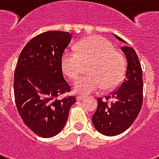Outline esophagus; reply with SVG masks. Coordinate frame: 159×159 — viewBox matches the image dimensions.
<instances>
[{
  "label": "esophagus",
  "mask_w": 159,
  "mask_h": 159,
  "mask_svg": "<svg viewBox=\"0 0 159 159\" xmlns=\"http://www.w3.org/2000/svg\"><path fill=\"white\" fill-rule=\"evenodd\" d=\"M85 98V96H77V101H82Z\"/></svg>",
  "instance_id": "esophagus-1"
}]
</instances>
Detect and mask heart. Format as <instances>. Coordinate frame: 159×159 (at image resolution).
Instances as JSON below:
<instances>
[{
    "mask_svg": "<svg viewBox=\"0 0 159 159\" xmlns=\"http://www.w3.org/2000/svg\"><path fill=\"white\" fill-rule=\"evenodd\" d=\"M87 61H90L87 68L89 73L80 77L73 87L77 93L89 94L102 87L108 91L123 80L125 59L107 39L100 35L89 36L76 44L75 51L65 50L60 62L62 73L70 80L77 79L82 62Z\"/></svg>",
    "mask_w": 159,
    "mask_h": 159,
    "instance_id": "heart-1",
    "label": "heart"
}]
</instances>
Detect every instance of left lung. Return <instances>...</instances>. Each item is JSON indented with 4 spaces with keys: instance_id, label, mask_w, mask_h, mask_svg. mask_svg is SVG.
Segmentation results:
<instances>
[{
    "instance_id": "8db88e82",
    "label": "left lung",
    "mask_w": 159,
    "mask_h": 159,
    "mask_svg": "<svg viewBox=\"0 0 159 159\" xmlns=\"http://www.w3.org/2000/svg\"><path fill=\"white\" fill-rule=\"evenodd\" d=\"M121 49L127 59L125 77L110 96L97 98L98 106L92 116L95 128L107 136L117 135L129 128L143 104V71L138 55L131 47L123 46Z\"/></svg>"
}]
</instances>
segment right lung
<instances>
[{
  "instance_id": "obj_1",
  "label": "right lung",
  "mask_w": 159,
  "mask_h": 159,
  "mask_svg": "<svg viewBox=\"0 0 159 159\" xmlns=\"http://www.w3.org/2000/svg\"><path fill=\"white\" fill-rule=\"evenodd\" d=\"M72 34L47 31L33 38L21 51L15 70V101L22 120L43 138L57 135L64 127L76 97L61 95L71 87L63 78L61 57Z\"/></svg>"
}]
</instances>
